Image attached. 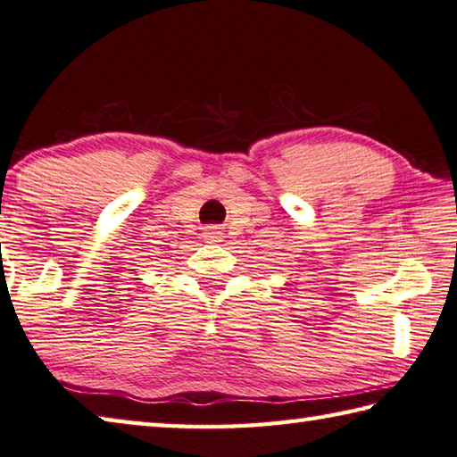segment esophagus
<instances>
[{
	"mask_svg": "<svg viewBox=\"0 0 457 457\" xmlns=\"http://www.w3.org/2000/svg\"><path fill=\"white\" fill-rule=\"evenodd\" d=\"M203 238L206 243H220L222 230H219V227H206L203 230Z\"/></svg>",
	"mask_w": 457,
	"mask_h": 457,
	"instance_id": "esophagus-1",
	"label": "esophagus"
}]
</instances>
